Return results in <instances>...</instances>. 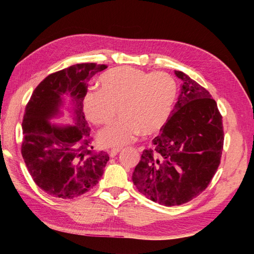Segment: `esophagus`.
I'll return each mask as SVG.
<instances>
[{
  "mask_svg": "<svg viewBox=\"0 0 254 254\" xmlns=\"http://www.w3.org/2000/svg\"><path fill=\"white\" fill-rule=\"evenodd\" d=\"M120 151H121V148H112L111 150H109V156L111 158H114Z\"/></svg>",
  "mask_w": 254,
  "mask_h": 254,
  "instance_id": "1",
  "label": "esophagus"
}]
</instances>
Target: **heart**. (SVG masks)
I'll use <instances>...</instances> for the list:
<instances>
[{"label":"heart","instance_id":"b5f03b06","mask_svg":"<svg viewBox=\"0 0 254 254\" xmlns=\"http://www.w3.org/2000/svg\"><path fill=\"white\" fill-rule=\"evenodd\" d=\"M99 91L83 98L87 119L97 126L108 125L99 133L104 146H123L140 134L159 132L170 117L177 95V84L164 72L147 73L131 66H119L99 77Z\"/></svg>","mask_w":254,"mask_h":254}]
</instances>
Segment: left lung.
Here are the masks:
<instances>
[{
	"label": "left lung",
	"instance_id": "1",
	"mask_svg": "<svg viewBox=\"0 0 254 254\" xmlns=\"http://www.w3.org/2000/svg\"><path fill=\"white\" fill-rule=\"evenodd\" d=\"M178 102L172 115L145 149L132 181L146 198L173 206L190 201L209 186L220 164L224 126L209 91L181 71Z\"/></svg>",
	"mask_w": 254,
	"mask_h": 254
}]
</instances>
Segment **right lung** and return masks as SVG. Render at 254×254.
Masks as SVG:
<instances>
[{"instance_id": "obj_1", "label": "right lung", "mask_w": 254, "mask_h": 254, "mask_svg": "<svg viewBox=\"0 0 254 254\" xmlns=\"http://www.w3.org/2000/svg\"><path fill=\"white\" fill-rule=\"evenodd\" d=\"M106 64H78L50 74L34 90L22 121V157L35 183L53 197L73 199L93 189L109 161L96 152L84 119L87 82ZM65 94L71 97L75 126L58 127L57 116Z\"/></svg>"}]
</instances>
